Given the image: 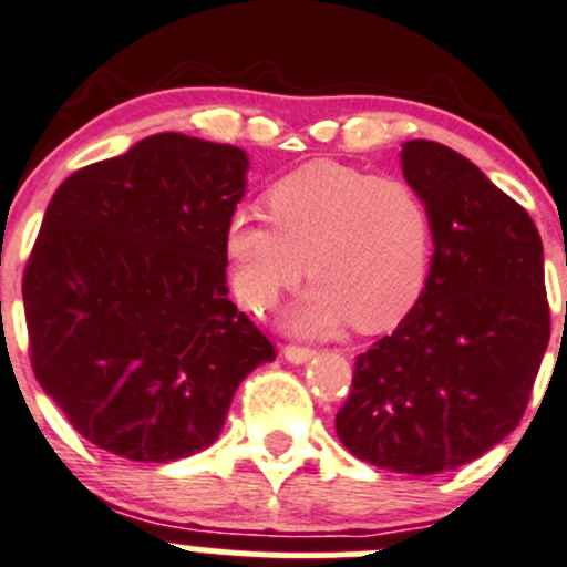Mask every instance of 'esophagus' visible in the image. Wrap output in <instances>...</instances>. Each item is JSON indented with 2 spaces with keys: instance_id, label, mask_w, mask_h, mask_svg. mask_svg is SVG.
<instances>
[{
  "instance_id": "esophagus-1",
  "label": "esophagus",
  "mask_w": 567,
  "mask_h": 567,
  "mask_svg": "<svg viewBox=\"0 0 567 567\" xmlns=\"http://www.w3.org/2000/svg\"><path fill=\"white\" fill-rule=\"evenodd\" d=\"M285 359L293 364H301V362H310L312 357H316V348L310 346H296V342H290V346H285Z\"/></svg>"
}]
</instances>
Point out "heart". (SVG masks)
<instances>
[{
  "mask_svg": "<svg viewBox=\"0 0 567 567\" xmlns=\"http://www.w3.org/2000/svg\"><path fill=\"white\" fill-rule=\"evenodd\" d=\"M266 216L238 210L225 230L233 288L249 310H266L307 277L318 285L293 323L331 331L348 318L384 331L420 301L433 255L425 197L400 177L316 162L274 183Z\"/></svg>",
  "mask_w": 567,
  "mask_h": 567,
  "instance_id": "b5f03b06",
  "label": "heart"
}]
</instances>
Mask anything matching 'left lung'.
I'll use <instances>...</instances> for the list:
<instances>
[{
	"label": "left lung",
	"mask_w": 567,
	"mask_h": 567,
	"mask_svg": "<svg viewBox=\"0 0 567 567\" xmlns=\"http://www.w3.org/2000/svg\"><path fill=\"white\" fill-rule=\"evenodd\" d=\"M400 158L431 208L436 251L420 301L357 357L334 425L357 458L436 474L516 431L551 316L527 210L447 145L411 140Z\"/></svg>",
	"instance_id": "1"
}]
</instances>
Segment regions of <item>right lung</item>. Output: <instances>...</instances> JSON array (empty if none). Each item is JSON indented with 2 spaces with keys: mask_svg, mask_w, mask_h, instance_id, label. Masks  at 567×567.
<instances>
[{
  "mask_svg": "<svg viewBox=\"0 0 567 567\" xmlns=\"http://www.w3.org/2000/svg\"><path fill=\"white\" fill-rule=\"evenodd\" d=\"M247 153L156 134L60 183L24 268L38 384L87 442L167 463L210 447L277 357L227 299L225 230Z\"/></svg>",
  "mask_w": 567,
  "mask_h": 567,
  "instance_id": "right-lung-1",
  "label": "right lung"
}]
</instances>
